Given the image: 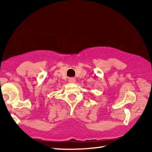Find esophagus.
<instances>
[{"instance_id":"1","label":"esophagus","mask_w":152,"mask_h":152,"mask_svg":"<svg viewBox=\"0 0 152 152\" xmlns=\"http://www.w3.org/2000/svg\"><path fill=\"white\" fill-rule=\"evenodd\" d=\"M68 82H70V83H75L76 79L74 78H70L68 79Z\"/></svg>"}]
</instances>
